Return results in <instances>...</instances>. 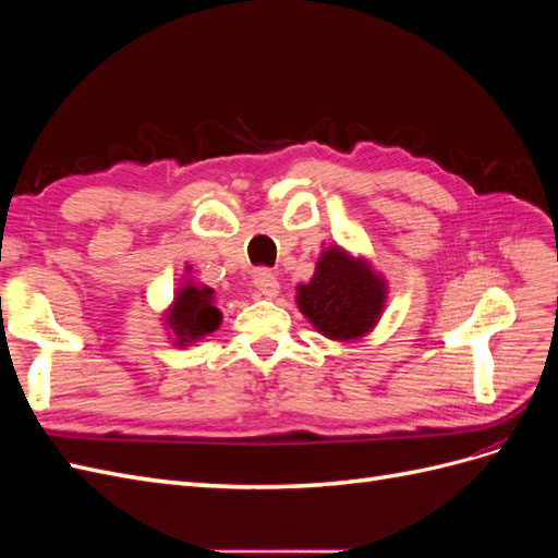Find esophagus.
I'll return each mask as SVG.
<instances>
[{"mask_svg":"<svg viewBox=\"0 0 558 558\" xmlns=\"http://www.w3.org/2000/svg\"><path fill=\"white\" fill-rule=\"evenodd\" d=\"M253 286H256L258 293L265 298H275L279 293V281L267 267H260L253 272Z\"/></svg>","mask_w":558,"mask_h":558,"instance_id":"1","label":"esophagus"}]
</instances>
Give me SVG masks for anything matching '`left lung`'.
Masks as SVG:
<instances>
[{"label": "left lung", "instance_id": "1", "mask_svg": "<svg viewBox=\"0 0 558 558\" xmlns=\"http://www.w3.org/2000/svg\"><path fill=\"white\" fill-rule=\"evenodd\" d=\"M298 307L332 340H356L377 324L384 307V281L363 260L328 248L310 283L298 286Z\"/></svg>", "mask_w": 558, "mask_h": 558}]
</instances>
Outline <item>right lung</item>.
Listing matches in <instances>:
<instances>
[{
  "label": "right lung",
  "instance_id": "1",
  "mask_svg": "<svg viewBox=\"0 0 558 558\" xmlns=\"http://www.w3.org/2000/svg\"><path fill=\"white\" fill-rule=\"evenodd\" d=\"M211 289H197V286H183L170 312V326L179 342H193L207 335L221 324V312L214 307Z\"/></svg>",
  "mask_w": 558,
  "mask_h": 558
}]
</instances>
